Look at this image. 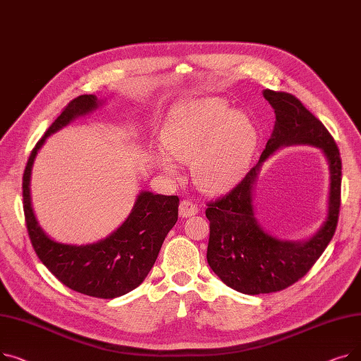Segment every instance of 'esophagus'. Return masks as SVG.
I'll use <instances>...</instances> for the list:
<instances>
[{"instance_id":"1","label":"esophagus","mask_w":361,"mask_h":361,"mask_svg":"<svg viewBox=\"0 0 361 361\" xmlns=\"http://www.w3.org/2000/svg\"><path fill=\"white\" fill-rule=\"evenodd\" d=\"M178 212H180V216H181V218H187V216L196 215V214L199 212V209H197V206H196L193 202H190V200H183V202L180 203Z\"/></svg>"}]
</instances>
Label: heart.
I'll use <instances>...</instances> for the list:
<instances>
[{
	"label": "heart",
	"mask_w": 361,
	"mask_h": 361,
	"mask_svg": "<svg viewBox=\"0 0 361 361\" xmlns=\"http://www.w3.org/2000/svg\"><path fill=\"white\" fill-rule=\"evenodd\" d=\"M164 145L181 162H192L193 177L203 192L231 190L247 173L259 145V128L247 114L237 112L224 99L203 98L188 102L169 123ZM165 154L158 162L177 177V164Z\"/></svg>",
	"instance_id": "heart-1"
}]
</instances>
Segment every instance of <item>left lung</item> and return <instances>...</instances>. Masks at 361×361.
<instances>
[{
	"mask_svg": "<svg viewBox=\"0 0 361 361\" xmlns=\"http://www.w3.org/2000/svg\"><path fill=\"white\" fill-rule=\"evenodd\" d=\"M262 93L276 118L267 147L243 181L206 209L211 222L207 263L225 286L249 295L281 291L310 271L335 234L341 202V158L329 131L293 94L269 89ZM294 144L320 148L330 168L327 218L306 240H286L268 233L254 209V188L262 164L276 149Z\"/></svg>",
	"mask_w": 361,
	"mask_h": 361,
	"instance_id": "1",
	"label": "left lung"
}]
</instances>
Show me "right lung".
I'll return each instance as SVG.
<instances>
[{"mask_svg":"<svg viewBox=\"0 0 361 361\" xmlns=\"http://www.w3.org/2000/svg\"><path fill=\"white\" fill-rule=\"evenodd\" d=\"M104 104L105 99L94 94L73 99L36 143L23 174V209L33 249L56 279L90 297L116 298L137 288L150 272L166 234L178 219L180 199L142 190L117 230L97 243L78 245L56 241L42 230L30 197L32 168L47 139Z\"/></svg>","mask_w":361,"mask_h":361,"instance_id":"add662e5","label":"right lung"}]
</instances>
